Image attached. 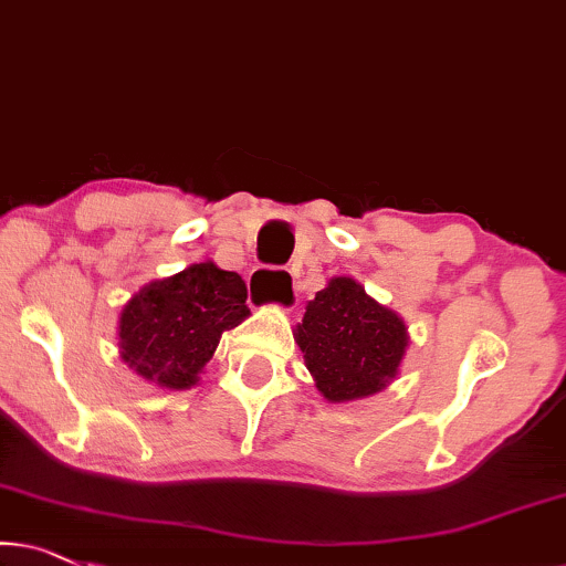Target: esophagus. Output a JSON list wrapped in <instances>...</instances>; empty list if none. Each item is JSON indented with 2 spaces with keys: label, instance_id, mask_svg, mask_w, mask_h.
<instances>
[{
  "label": "esophagus",
  "instance_id": "obj_1",
  "mask_svg": "<svg viewBox=\"0 0 566 566\" xmlns=\"http://www.w3.org/2000/svg\"><path fill=\"white\" fill-rule=\"evenodd\" d=\"M250 296L258 303H293L296 293V275L283 268H255L250 275Z\"/></svg>",
  "mask_w": 566,
  "mask_h": 566
}]
</instances>
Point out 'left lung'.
I'll use <instances>...</instances> for the list:
<instances>
[{
	"label": "left lung",
	"instance_id": "8db88e82",
	"mask_svg": "<svg viewBox=\"0 0 566 566\" xmlns=\"http://www.w3.org/2000/svg\"><path fill=\"white\" fill-rule=\"evenodd\" d=\"M296 342L316 388L332 403L382 390L396 378L408 334L398 314L367 296L352 277H332L308 301Z\"/></svg>",
	"mask_w": 566,
	"mask_h": 566
}]
</instances>
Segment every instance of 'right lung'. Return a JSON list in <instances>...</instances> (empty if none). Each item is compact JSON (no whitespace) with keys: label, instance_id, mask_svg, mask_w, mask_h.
Masks as SVG:
<instances>
[{"label":"right lung","instance_id":"obj_1","mask_svg":"<svg viewBox=\"0 0 566 566\" xmlns=\"http://www.w3.org/2000/svg\"><path fill=\"white\" fill-rule=\"evenodd\" d=\"M248 285L232 270L199 263L145 285L119 318L122 359L163 388L199 380L222 334L248 318Z\"/></svg>","mask_w":566,"mask_h":566}]
</instances>
